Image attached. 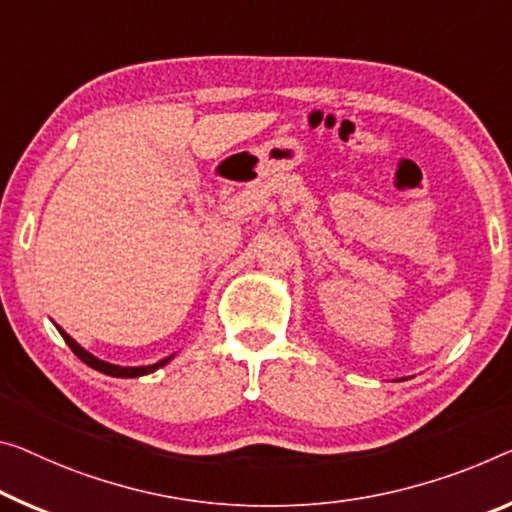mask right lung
Listing matches in <instances>:
<instances>
[{
	"instance_id": "obj_1",
	"label": "right lung",
	"mask_w": 512,
	"mask_h": 512,
	"mask_svg": "<svg viewBox=\"0 0 512 512\" xmlns=\"http://www.w3.org/2000/svg\"><path fill=\"white\" fill-rule=\"evenodd\" d=\"M59 329V334L64 336V341L68 343V348L75 352L77 357H80L86 366H91L93 371H100V373H105V375H112V377H139V375H148V373H153V371H157V368H162L164 364H169L171 361V357H167V359H162V361H157V364H153V366H116V364H109V361H102V359H98V357H93L91 352H86L80 343L75 341V338H70L64 329L61 327H57Z\"/></svg>"
}]
</instances>
